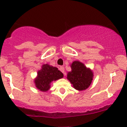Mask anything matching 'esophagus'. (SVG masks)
<instances>
[{"instance_id": "esophagus-1", "label": "esophagus", "mask_w": 127, "mask_h": 127, "mask_svg": "<svg viewBox=\"0 0 127 127\" xmlns=\"http://www.w3.org/2000/svg\"><path fill=\"white\" fill-rule=\"evenodd\" d=\"M60 70L64 74L66 75V73H65V71H64V67L63 66H61V67H60Z\"/></svg>"}]
</instances>
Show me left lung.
I'll list each match as a JSON object with an SVG mask.
<instances>
[{
  "label": "left lung",
  "instance_id": "8db88e82",
  "mask_svg": "<svg viewBox=\"0 0 127 127\" xmlns=\"http://www.w3.org/2000/svg\"><path fill=\"white\" fill-rule=\"evenodd\" d=\"M71 71L69 72L67 78L71 82L74 88L79 91H83L91 85L93 73L87 69L84 64L75 61L71 64Z\"/></svg>",
  "mask_w": 127,
  "mask_h": 127
}]
</instances>
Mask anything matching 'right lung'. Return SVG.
<instances>
[{"mask_svg": "<svg viewBox=\"0 0 127 127\" xmlns=\"http://www.w3.org/2000/svg\"><path fill=\"white\" fill-rule=\"evenodd\" d=\"M63 74L57 67H53L48 64L42 66L41 69L38 72V76L35 80L36 87L43 92H46L50 88L52 81L61 79Z\"/></svg>", "mask_w": 127, "mask_h": 127, "instance_id": "obj_1", "label": "right lung"}]
</instances>
